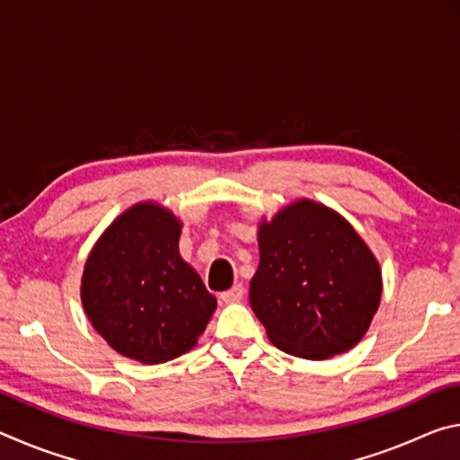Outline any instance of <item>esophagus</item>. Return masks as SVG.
Here are the masks:
<instances>
[{
	"label": "esophagus",
	"mask_w": 460,
	"mask_h": 460,
	"mask_svg": "<svg viewBox=\"0 0 460 460\" xmlns=\"http://www.w3.org/2000/svg\"><path fill=\"white\" fill-rule=\"evenodd\" d=\"M243 294H245L243 286L237 284V286H233L231 290H225V292H221V300L225 302V305H235V302H241V300H243Z\"/></svg>",
	"instance_id": "1"
}]
</instances>
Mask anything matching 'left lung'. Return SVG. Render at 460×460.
Listing matches in <instances>:
<instances>
[{
    "instance_id": "obj_1",
    "label": "left lung",
    "mask_w": 460,
    "mask_h": 460,
    "mask_svg": "<svg viewBox=\"0 0 460 460\" xmlns=\"http://www.w3.org/2000/svg\"><path fill=\"white\" fill-rule=\"evenodd\" d=\"M258 241L249 302L268 339L314 361L355 347L377 313L381 271L351 225L324 205L298 200L263 221Z\"/></svg>"
}]
</instances>
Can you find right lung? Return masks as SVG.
Masks as SVG:
<instances>
[{"instance_id":"right-lung-1","label":"right lung","mask_w":460,"mask_h":460,"mask_svg":"<svg viewBox=\"0 0 460 460\" xmlns=\"http://www.w3.org/2000/svg\"><path fill=\"white\" fill-rule=\"evenodd\" d=\"M181 223L154 202L118 217L84 263L81 300L115 351L166 363L197 345L217 300L178 253Z\"/></svg>"}]
</instances>
